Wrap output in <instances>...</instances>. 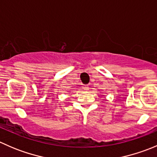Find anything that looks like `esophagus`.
<instances>
[{
  "instance_id": "34e87169",
  "label": "esophagus",
  "mask_w": 157,
  "mask_h": 157,
  "mask_svg": "<svg viewBox=\"0 0 157 157\" xmlns=\"http://www.w3.org/2000/svg\"><path fill=\"white\" fill-rule=\"evenodd\" d=\"M83 90H88L89 86H87V85H84V86H83Z\"/></svg>"
}]
</instances>
